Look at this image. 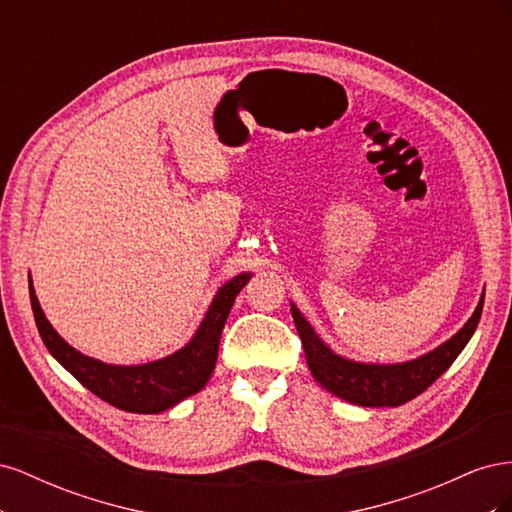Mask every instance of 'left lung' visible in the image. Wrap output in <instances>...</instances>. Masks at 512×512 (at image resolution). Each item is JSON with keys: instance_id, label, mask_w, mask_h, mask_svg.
Returning <instances> with one entry per match:
<instances>
[{"instance_id": "8db88e82", "label": "left lung", "mask_w": 512, "mask_h": 512, "mask_svg": "<svg viewBox=\"0 0 512 512\" xmlns=\"http://www.w3.org/2000/svg\"><path fill=\"white\" fill-rule=\"evenodd\" d=\"M483 301L485 292L480 294V301L472 318L448 342H444L436 350L418 356L414 361L393 365L359 363L344 359V356L335 354L322 342L312 324L299 312L297 305L290 303V312L294 318V327H297L301 337L307 367L320 386H324L335 397L350 401L354 406L395 408L406 404V401L414 399L416 395H421L427 386L436 382L453 365V361L466 348L478 327L480 314H483Z\"/></svg>"}]
</instances>
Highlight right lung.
<instances>
[{
    "mask_svg": "<svg viewBox=\"0 0 512 512\" xmlns=\"http://www.w3.org/2000/svg\"><path fill=\"white\" fill-rule=\"evenodd\" d=\"M252 273L232 277L218 292L194 337L181 350L143 365H108L72 348L46 320L29 277V299L44 346L70 374L106 404L134 414H158L177 406L209 382L230 307Z\"/></svg>",
    "mask_w": 512,
    "mask_h": 512,
    "instance_id": "1",
    "label": "right lung"
}]
</instances>
